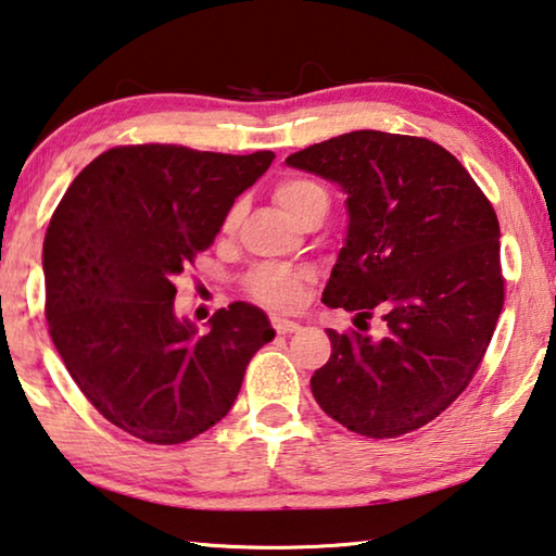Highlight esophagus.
I'll use <instances>...</instances> for the list:
<instances>
[{
    "instance_id": "1",
    "label": "esophagus",
    "mask_w": 556,
    "mask_h": 556,
    "mask_svg": "<svg viewBox=\"0 0 556 556\" xmlns=\"http://www.w3.org/2000/svg\"><path fill=\"white\" fill-rule=\"evenodd\" d=\"M271 326H275V331H277L279 336L296 333L299 328H301L296 321H287V318H271Z\"/></svg>"
}]
</instances>
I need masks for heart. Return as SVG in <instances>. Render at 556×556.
I'll use <instances>...</instances> for the list:
<instances>
[{"label":"heart","instance_id":"heart-1","mask_svg":"<svg viewBox=\"0 0 556 556\" xmlns=\"http://www.w3.org/2000/svg\"><path fill=\"white\" fill-rule=\"evenodd\" d=\"M275 201L285 208L291 218L304 223L314 215H326L328 211V191L314 181V178L304 176H289L277 181L271 188ZM242 215V205L235 203L232 208L225 213L223 232H232L238 228ZM312 269L299 267V265H279V262H265V265L252 267L242 279V287L248 291L250 299H255L257 304L275 308V312H289L296 308L304 299L306 285L312 281Z\"/></svg>","mask_w":556,"mask_h":556}]
</instances>
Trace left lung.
<instances>
[{
  "label": "left lung",
  "mask_w": 556,
  "mask_h": 556,
  "mask_svg": "<svg viewBox=\"0 0 556 556\" xmlns=\"http://www.w3.org/2000/svg\"><path fill=\"white\" fill-rule=\"evenodd\" d=\"M287 164L348 193L351 225L324 304L388 324L380 341L328 331L331 357L314 372V397L361 437L409 434L468 388L491 345L505 301L493 205L425 137L357 129Z\"/></svg>",
  "instance_id": "left-lung-1"
}]
</instances>
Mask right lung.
I'll return each mask as SVG.
<instances>
[{"mask_svg": "<svg viewBox=\"0 0 556 556\" xmlns=\"http://www.w3.org/2000/svg\"><path fill=\"white\" fill-rule=\"evenodd\" d=\"M271 152L112 147L73 178L43 240L46 321L71 378L110 425L174 446L230 412L262 345L257 306L235 301L195 333L174 316V277L208 250Z\"/></svg>", "mask_w": 556, "mask_h": 556, "instance_id": "add662e5", "label": "right lung"}]
</instances>
